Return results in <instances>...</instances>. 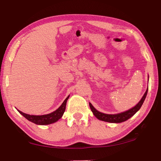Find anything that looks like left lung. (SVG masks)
Wrapping results in <instances>:
<instances>
[{"instance_id": "left-lung-1", "label": "left lung", "mask_w": 161, "mask_h": 161, "mask_svg": "<svg viewBox=\"0 0 161 161\" xmlns=\"http://www.w3.org/2000/svg\"><path fill=\"white\" fill-rule=\"evenodd\" d=\"M147 93H148V89L146 91L145 94L142 97V99L138 102L137 104H136L134 107H133L130 109L126 111H124V112L117 114H106L101 113L99 111H98L96 108H95L91 103H89V107L92 112H93L94 115L97 117L98 119L101 120V121L109 122V123H121V122L126 121L130 117L133 116L134 114L137 112V111L140 109L141 106H142L143 103L145 100Z\"/></svg>"}]
</instances>
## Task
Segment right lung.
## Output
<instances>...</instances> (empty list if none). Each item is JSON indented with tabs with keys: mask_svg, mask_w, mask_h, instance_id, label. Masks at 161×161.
<instances>
[{
	"mask_svg": "<svg viewBox=\"0 0 161 161\" xmlns=\"http://www.w3.org/2000/svg\"><path fill=\"white\" fill-rule=\"evenodd\" d=\"M68 99H69V96L65 99L63 103H62V105L58 108V109L50 114H45V115H42V116L29 115V114L22 112V111L19 110L18 111L19 113L22 114V115L28 119V121H31L35 124H37V125L50 124L58 121V120L62 116V115H63V114L65 111V108H66V103Z\"/></svg>",
	"mask_w": 161,
	"mask_h": 161,
	"instance_id": "right-lung-1",
	"label": "right lung"
}]
</instances>
